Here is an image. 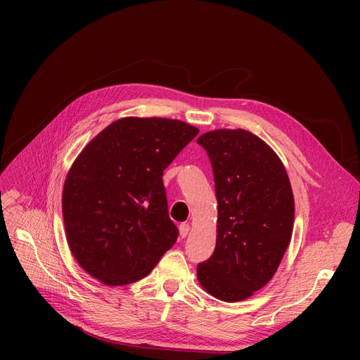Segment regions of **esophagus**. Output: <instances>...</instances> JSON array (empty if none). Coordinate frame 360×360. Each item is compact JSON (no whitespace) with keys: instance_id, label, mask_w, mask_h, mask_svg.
I'll return each mask as SVG.
<instances>
[{"instance_id":"esophagus-1","label":"esophagus","mask_w":360,"mask_h":360,"mask_svg":"<svg viewBox=\"0 0 360 360\" xmlns=\"http://www.w3.org/2000/svg\"><path fill=\"white\" fill-rule=\"evenodd\" d=\"M188 233H190V224H188V223L179 224V235H181V238H185Z\"/></svg>"}]
</instances>
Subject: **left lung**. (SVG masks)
Here are the masks:
<instances>
[{
  "label": "left lung",
  "mask_w": 360,
  "mask_h": 360,
  "mask_svg": "<svg viewBox=\"0 0 360 360\" xmlns=\"http://www.w3.org/2000/svg\"><path fill=\"white\" fill-rule=\"evenodd\" d=\"M197 143L209 155L217 198L216 248L197 277L214 297L243 300L271 280L289 247L290 181L273 148L250 131L216 129Z\"/></svg>",
  "instance_id": "1"
}]
</instances>
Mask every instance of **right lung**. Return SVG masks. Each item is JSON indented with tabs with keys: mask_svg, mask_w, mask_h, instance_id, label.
<instances>
[{
	"mask_svg": "<svg viewBox=\"0 0 360 360\" xmlns=\"http://www.w3.org/2000/svg\"><path fill=\"white\" fill-rule=\"evenodd\" d=\"M198 134L167 118H122L72 163L63 190L71 254L91 277L124 286L146 277L172 248L163 170Z\"/></svg>",
	"mask_w": 360,
	"mask_h": 360,
	"instance_id": "right-lung-1",
	"label": "right lung"
}]
</instances>
